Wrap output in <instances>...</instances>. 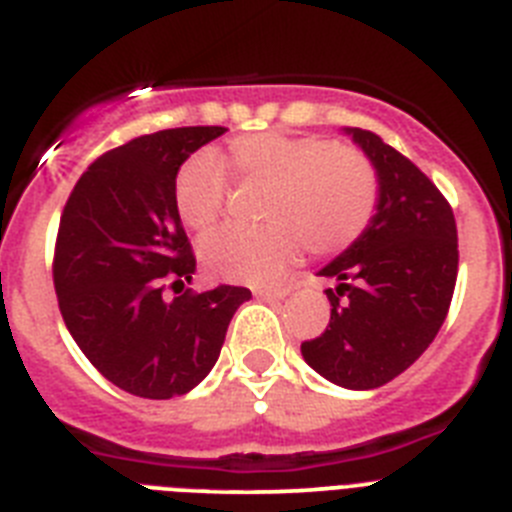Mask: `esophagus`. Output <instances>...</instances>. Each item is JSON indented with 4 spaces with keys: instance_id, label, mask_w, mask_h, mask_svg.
Wrapping results in <instances>:
<instances>
[{
    "instance_id": "34e87169",
    "label": "esophagus",
    "mask_w": 512,
    "mask_h": 512,
    "mask_svg": "<svg viewBox=\"0 0 512 512\" xmlns=\"http://www.w3.org/2000/svg\"><path fill=\"white\" fill-rule=\"evenodd\" d=\"M290 293V285H257V298H285Z\"/></svg>"
}]
</instances>
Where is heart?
Returning <instances> with one entry per match:
<instances>
[{
	"label": "heart",
	"mask_w": 512,
	"mask_h": 512,
	"mask_svg": "<svg viewBox=\"0 0 512 512\" xmlns=\"http://www.w3.org/2000/svg\"><path fill=\"white\" fill-rule=\"evenodd\" d=\"M265 186L260 229L224 227L201 239L199 255L216 278L267 280L306 247L313 257L349 250L380 206V173L359 147L319 135L262 132L229 142L222 163L196 155L178 170L173 201L181 222L209 232L222 222L232 186Z\"/></svg>",
	"instance_id": "b5f03b06"
}]
</instances>
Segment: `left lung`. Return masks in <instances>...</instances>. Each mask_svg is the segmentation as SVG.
Wrapping results in <instances>:
<instances>
[{"label":"left lung","instance_id":"left-lung-1","mask_svg":"<svg viewBox=\"0 0 512 512\" xmlns=\"http://www.w3.org/2000/svg\"><path fill=\"white\" fill-rule=\"evenodd\" d=\"M380 173V206L367 232L319 275L329 326L301 344L326 380L380 388L426 352L449 313L459 245L454 211L421 168L370 130H347Z\"/></svg>","mask_w":512,"mask_h":512}]
</instances>
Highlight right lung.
I'll return each instance as SVG.
<instances>
[{"label":"right lung","mask_w":512,"mask_h":512,"mask_svg":"<svg viewBox=\"0 0 512 512\" xmlns=\"http://www.w3.org/2000/svg\"><path fill=\"white\" fill-rule=\"evenodd\" d=\"M227 127H176L114 147L86 168L55 237L53 283L73 342L124 393L168 400L216 365L239 285L193 293L196 255L173 201L178 168ZM182 296L170 302L164 288Z\"/></svg>","instance_id":"obj_1"}]
</instances>
